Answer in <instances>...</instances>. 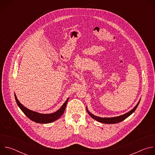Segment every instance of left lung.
Listing matches in <instances>:
<instances>
[{
    "label": "left lung",
    "mask_w": 155,
    "mask_h": 155,
    "mask_svg": "<svg viewBox=\"0 0 155 155\" xmlns=\"http://www.w3.org/2000/svg\"><path fill=\"white\" fill-rule=\"evenodd\" d=\"M140 102V100L138 102L137 104L135 106V107L132 109L130 111L128 112L127 113L124 114V115H122L121 116H119V117H112V118H101V117H96L94 115H93L92 114H91L89 111H88L87 109H86L87 113L90 114V115L94 120H96V121H99V122H101V123H105V124H115V123H120L122 121H123L124 120H125L126 118H127L129 116H130L132 113H133L136 108L137 107L139 104ZM87 108V107H86Z\"/></svg>",
    "instance_id": "obj_1"
}]
</instances>
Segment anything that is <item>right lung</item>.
Instances as JSON below:
<instances>
[{"instance_id": "obj_1", "label": "right lung", "mask_w": 155, "mask_h": 155, "mask_svg": "<svg viewBox=\"0 0 155 155\" xmlns=\"http://www.w3.org/2000/svg\"><path fill=\"white\" fill-rule=\"evenodd\" d=\"M15 97L16 102L18 105V107L20 108V109L31 120L37 123H50L51 122H53L58 120L59 118H60L64 114L66 105L68 102L69 98L66 100V101L64 102V104L61 106V107L58 110V111L55 112L54 113L50 114H39L36 112L32 111V110L27 108L24 105H22L19 101L18 100L16 94H15Z\"/></svg>"}]
</instances>
